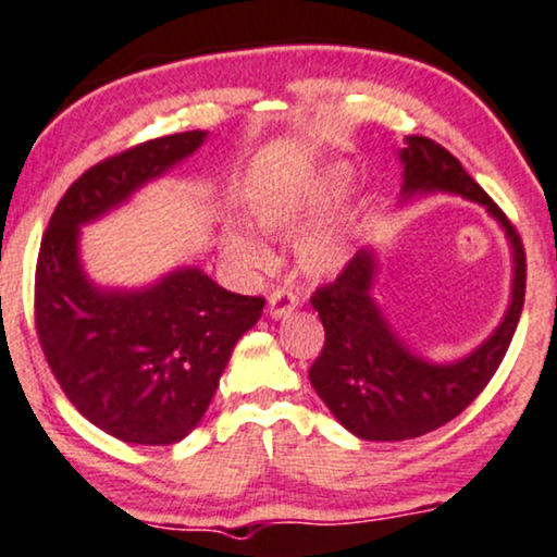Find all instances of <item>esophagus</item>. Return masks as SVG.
Wrapping results in <instances>:
<instances>
[{"mask_svg": "<svg viewBox=\"0 0 557 557\" xmlns=\"http://www.w3.org/2000/svg\"><path fill=\"white\" fill-rule=\"evenodd\" d=\"M297 301H299L297 294L281 286V289H273L271 297H268V312H271L273 320H281L297 307Z\"/></svg>", "mask_w": 557, "mask_h": 557, "instance_id": "34e87169", "label": "esophagus"}]
</instances>
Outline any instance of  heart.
<instances>
[{"instance_id":"obj_1","label":"heart","mask_w":557,"mask_h":557,"mask_svg":"<svg viewBox=\"0 0 557 557\" xmlns=\"http://www.w3.org/2000/svg\"><path fill=\"white\" fill-rule=\"evenodd\" d=\"M351 168L346 162H333L312 173L305 181H292L284 185H273L252 203V216L258 226L268 235L286 237L297 232L299 226L312 222L322 211L331 209L351 185ZM297 263L307 276L322 278L338 273L348 260L346 239L333 224L322 222L301 232L297 245ZM224 256L237 271L256 273L265 271L273 263V252L263 237L247 226H235L224 235Z\"/></svg>"}]
</instances>
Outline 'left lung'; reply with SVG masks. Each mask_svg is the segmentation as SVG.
I'll use <instances>...</instances> for the list:
<instances>
[{"label": "left lung", "instance_id": "obj_1", "mask_svg": "<svg viewBox=\"0 0 557 557\" xmlns=\"http://www.w3.org/2000/svg\"><path fill=\"white\" fill-rule=\"evenodd\" d=\"M403 201L418 194H455L483 206L506 232L513 258L511 301L504 320L475 351L436 363L410 351L372 297L376 256L363 247L333 284L312 294L325 327V346L310 367V382L343 429L367 442H403L462 413L504 361L524 307L527 258L519 232L455 154L425 136H405Z\"/></svg>", "mask_w": 557, "mask_h": 557}]
</instances>
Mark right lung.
I'll use <instances>...</instances> for the list:
<instances>
[{"mask_svg":"<svg viewBox=\"0 0 557 557\" xmlns=\"http://www.w3.org/2000/svg\"><path fill=\"white\" fill-rule=\"evenodd\" d=\"M206 141L183 132L108 157L69 185L36 265V331L69 403L121 442H181L201 421L232 348L263 314V297L222 289L201 268L141 289H102L79 260V226L106 216Z\"/></svg>","mask_w":557,"mask_h":557,"instance_id":"obj_1","label":"right lung"}]
</instances>
